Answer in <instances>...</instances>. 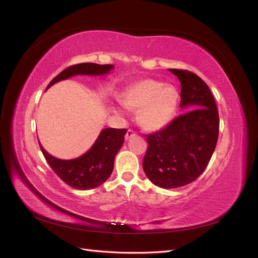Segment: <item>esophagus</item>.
I'll use <instances>...</instances> for the list:
<instances>
[{"label":"esophagus","instance_id":"1","mask_svg":"<svg viewBox=\"0 0 258 258\" xmlns=\"http://www.w3.org/2000/svg\"><path fill=\"white\" fill-rule=\"evenodd\" d=\"M135 135H136L135 130H132V129H128V130H127V134H126V136H124V139H126V140H129L131 137H134Z\"/></svg>","mask_w":258,"mask_h":258}]
</instances>
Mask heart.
<instances>
[{
	"mask_svg": "<svg viewBox=\"0 0 258 258\" xmlns=\"http://www.w3.org/2000/svg\"><path fill=\"white\" fill-rule=\"evenodd\" d=\"M178 95L171 85L155 80L140 81L124 91L122 105L139 112V122L148 131H157L173 120L177 111Z\"/></svg>",
	"mask_w": 258,
	"mask_h": 258,
	"instance_id": "1",
	"label": "heart"
}]
</instances>
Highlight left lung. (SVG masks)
Here are the masks:
<instances>
[{
  "instance_id": "left-lung-1",
  "label": "left lung",
  "mask_w": 258,
  "mask_h": 258,
  "mask_svg": "<svg viewBox=\"0 0 258 258\" xmlns=\"http://www.w3.org/2000/svg\"><path fill=\"white\" fill-rule=\"evenodd\" d=\"M181 82V107L189 110L167 127L146 135V176L161 188H176L198 178L216 147L220 118L209 86L190 71L170 69Z\"/></svg>"
}]
</instances>
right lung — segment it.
I'll return each mask as SVG.
<instances>
[{"instance_id": "add662e5", "label": "right lung", "mask_w": 258, "mask_h": 258, "mask_svg": "<svg viewBox=\"0 0 258 258\" xmlns=\"http://www.w3.org/2000/svg\"><path fill=\"white\" fill-rule=\"evenodd\" d=\"M114 68L113 64H97L86 62L68 67L49 83L47 88L54 83L77 74L102 75L108 73ZM126 129H104L96 143L85 155L73 160H62L52 157L40 145L41 151L48 165L62 181L76 189L96 188L110 177L114 158L123 144Z\"/></svg>"}]
</instances>
